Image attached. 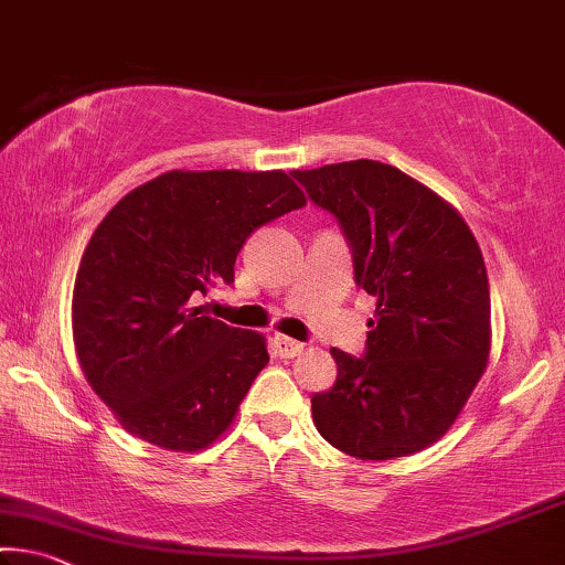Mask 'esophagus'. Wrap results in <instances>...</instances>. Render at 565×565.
Returning a JSON list of instances; mask_svg holds the SVG:
<instances>
[{
    "mask_svg": "<svg viewBox=\"0 0 565 565\" xmlns=\"http://www.w3.org/2000/svg\"><path fill=\"white\" fill-rule=\"evenodd\" d=\"M303 352V344L297 342V339L289 337H274V354L281 356V360H291Z\"/></svg>",
    "mask_w": 565,
    "mask_h": 565,
    "instance_id": "esophagus-1",
    "label": "esophagus"
}]
</instances>
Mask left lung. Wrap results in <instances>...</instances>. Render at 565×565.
I'll return each mask as SVG.
<instances>
[{
    "instance_id": "1",
    "label": "left lung",
    "mask_w": 565,
    "mask_h": 565,
    "mask_svg": "<svg viewBox=\"0 0 565 565\" xmlns=\"http://www.w3.org/2000/svg\"><path fill=\"white\" fill-rule=\"evenodd\" d=\"M291 175L334 213L354 281L377 299L364 356L331 349L334 387L311 397L319 435L360 460L425 450L455 425L488 366L490 286L478 241L450 203L380 160Z\"/></svg>"
}]
</instances>
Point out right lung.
Instances as JSON below:
<instances>
[{
  "mask_svg": "<svg viewBox=\"0 0 565 565\" xmlns=\"http://www.w3.org/2000/svg\"><path fill=\"white\" fill-rule=\"evenodd\" d=\"M307 205L284 170H168L113 205L79 262L73 337L79 366L122 429L195 452L234 423L266 339L193 307L234 281L258 226Z\"/></svg>",
  "mask_w": 565,
  "mask_h": 565,
  "instance_id": "add662e5",
  "label": "right lung"
}]
</instances>
